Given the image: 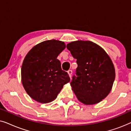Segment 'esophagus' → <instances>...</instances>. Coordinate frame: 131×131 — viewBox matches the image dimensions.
<instances>
[{
	"label": "esophagus",
	"mask_w": 131,
	"mask_h": 131,
	"mask_svg": "<svg viewBox=\"0 0 131 131\" xmlns=\"http://www.w3.org/2000/svg\"><path fill=\"white\" fill-rule=\"evenodd\" d=\"M68 74H69V76L71 77V74H72V70H69L67 71Z\"/></svg>",
	"instance_id": "1"
}]
</instances>
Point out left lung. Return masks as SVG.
<instances>
[{"label": "left lung", "instance_id": "obj_1", "mask_svg": "<svg viewBox=\"0 0 131 131\" xmlns=\"http://www.w3.org/2000/svg\"><path fill=\"white\" fill-rule=\"evenodd\" d=\"M76 59V76L70 82L78 99L86 105L95 104L108 95L115 79V69L105 51L91 41L78 40L67 45Z\"/></svg>", "mask_w": 131, "mask_h": 131}]
</instances>
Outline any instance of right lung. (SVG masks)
Masks as SVG:
<instances>
[{"instance_id": "add662e5", "label": "right lung", "mask_w": 131, "mask_h": 131, "mask_svg": "<svg viewBox=\"0 0 131 131\" xmlns=\"http://www.w3.org/2000/svg\"><path fill=\"white\" fill-rule=\"evenodd\" d=\"M65 48L64 42L53 39L36 45L26 55L21 67V81L32 99L50 103L70 82L69 74L57 59Z\"/></svg>"}]
</instances>
